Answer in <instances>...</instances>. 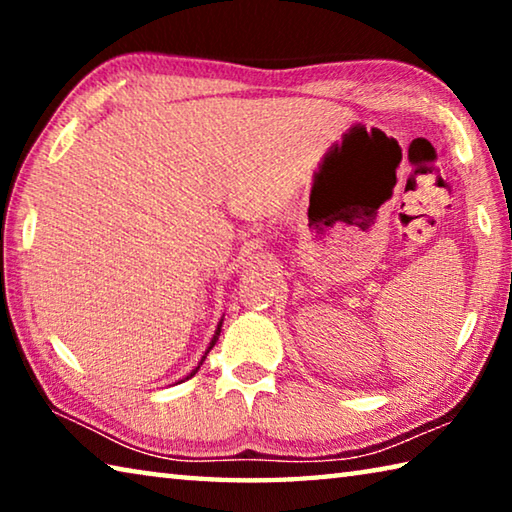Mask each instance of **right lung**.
I'll use <instances>...</instances> for the list:
<instances>
[{"label":"right lung","instance_id":"obj_1","mask_svg":"<svg viewBox=\"0 0 512 512\" xmlns=\"http://www.w3.org/2000/svg\"><path fill=\"white\" fill-rule=\"evenodd\" d=\"M219 332H221V323H219V327H216V334H214V339H212V343H210V348H207V352H210L212 348H214V343H216V339H219ZM207 352H205V357H207ZM205 357L201 359V363L205 361ZM201 363H198V368H201ZM198 368L192 372V375H196V372H198ZM192 375H189V377H192Z\"/></svg>","mask_w":512,"mask_h":512}]
</instances>
